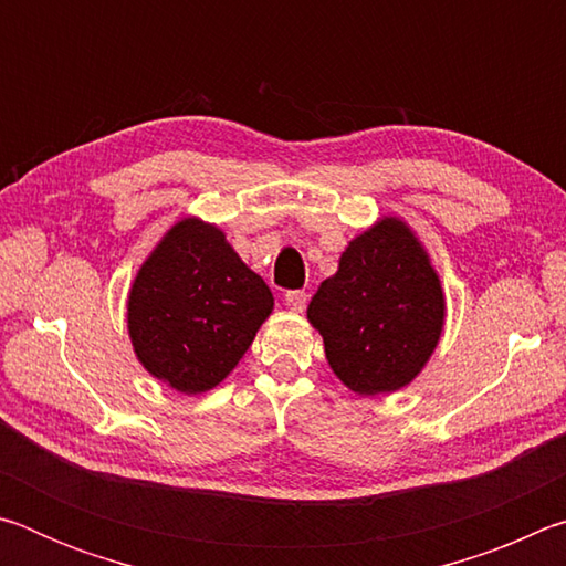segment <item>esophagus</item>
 Instances as JSON below:
<instances>
[{
	"mask_svg": "<svg viewBox=\"0 0 566 566\" xmlns=\"http://www.w3.org/2000/svg\"><path fill=\"white\" fill-rule=\"evenodd\" d=\"M284 302H286V306H290L292 312H304V306H306V292H300V290L286 292V294H284Z\"/></svg>",
	"mask_w": 566,
	"mask_h": 566,
	"instance_id": "34e87169",
	"label": "esophagus"
}]
</instances>
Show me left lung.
Segmentation results:
<instances>
[{
    "label": "left lung",
    "mask_w": 566,
    "mask_h": 566,
    "mask_svg": "<svg viewBox=\"0 0 566 566\" xmlns=\"http://www.w3.org/2000/svg\"><path fill=\"white\" fill-rule=\"evenodd\" d=\"M306 319L334 375L364 397L407 387L437 349L444 292L429 254L397 217L354 237L319 284Z\"/></svg>",
    "instance_id": "1"
}]
</instances>
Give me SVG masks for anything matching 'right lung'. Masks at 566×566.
I'll return each instance as SVG.
<instances>
[{
	"mask_svg": "<svg viewBox=\"0 0 566 566\" xmlns=\"http://www.w3.org/2000/svg\"><path fill=\"white\" fill-rule=\"evenodd\" d=\"M272 306L270 286L239 260L222 229L187 217L134 276L127 329L151 377L202 395L237 367Z\"/></svg>",
	"mask_w": 566,
	"mask_h": 566,
	"instance_id": "obj_1",
	"label": "right lung"
}]
</instances>
